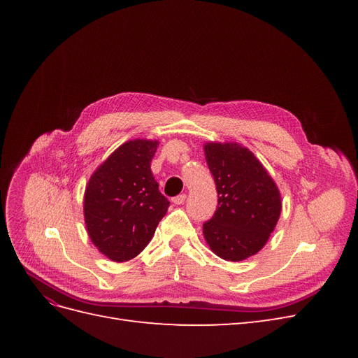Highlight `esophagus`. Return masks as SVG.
<instances>
[{
	"instance_id": "34e87169",
	"label": "esophagus",
	"mask_w": 358,
	"mask_h": 358,
	"mask_svg": "<svg viewBox=\"0 0 358 358\" xmlns=\"http://www.w3.org/2000/svg\"><path fill=\"white\" fill-rule=\"evenodd\" d=\"M187 200V196L185 194H180V196H176V197H173L171 199V201H173V204H182L183 201Z\"/></svg>"
}]
</instances>
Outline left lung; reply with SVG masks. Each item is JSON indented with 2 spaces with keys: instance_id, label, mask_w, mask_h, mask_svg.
I'll list each match as a JSON object with an SVG mask.
<instances>
[{
  "instance_id": "1",
  "label": "left lung",
  "mask_w": 358,
  "mask_h": 358,
  "mask_svg": "<svg viewBox=\"0 0 358 358\" xmlns=\"http://www.w3.org/2000/svg\"><path fill=\"white\" fill-rule=\"evenodd\" d=\"M204 157L218 191V208L203 224L206 243L225 262L262 251L282 210L276 182L248 148L236 142L204 143Z\"/></svg>"
}]
</instances>
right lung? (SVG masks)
<instances>
[{
  "mask_svg": "<svg viewBox=\"0 0 358 358\" xmlns=\"http://www.w3.org/2000/svg\"><path fill=\"white\" fill-rule=\"evenodd\" d=\"M158 140H128L92 173L83 196L86 231L112 262L137 257L169 208L150 171Z\"/></svg>",
  "mask_w": 358,
  "mask_h": 358,
  "instance_id": "add662e5",
  "label": "right lung"
}]
</instances>
